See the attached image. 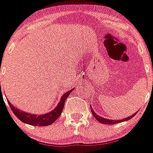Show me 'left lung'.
I'll return each instance as SVG.
<instances>
[{
	"label": "left lung",
	"instance_id": "1",
	"mask_svg": "<svg viewBox=\"0 0 153 153\" xmlns=\"http://www.w3.org/2000/svg\"><path fill=\"white\" fill-rule=\"evenodd\" d=\"M90 107H91V113H92V114H93V116H94V117L95 118V119H97V121L99 122L100 123H102V124L113 125V124H116V123H122V122L127 121V120H128V119H131V118H133L134 116L135 115L137 114V112H136V113H134V114H132L131 116H128V117L124 118V119H120V120H115V119H106V118H104V117H101V116L96 114V113H94V110H93V109L91 108V106H90Z\"/></svg>",
	"mask_w": 153,
	"mask_h": 153
}]
</instances>
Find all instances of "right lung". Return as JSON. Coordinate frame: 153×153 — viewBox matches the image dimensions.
Returning a JSON list of instances; mask_svg holds the SVG:
<instances>
[{
	"mask_svg": "<svg viewBox=\"0 0 153 153\" xmlns=\"http://www.w3.org/2000/svg\"><path fill=\"white\" fill-rule=\"evenodd\" d=\"M74 89V88H72L70 91H67L66 93H64V94L61 97L60 101L59 102L58 105L55 107L54 110L49 112V113L42 115H37L34 114V113L22 111L19 109L13 107V105L8 100H7V101H8L9 105H10V108H11L12 111L13 112L15 116L22 123L30 125V126H49V125H52L54 122L56 121V119L60 116V115L62 114V112L64 108V105H65V100L67 99V97L70 95L71 91Z\"/></svg>",
	"mask_w": 153,
	"mask_h": 153,
	"instance_id": "right-lung-1",
	"label": "right lung"
}]
</instances>
